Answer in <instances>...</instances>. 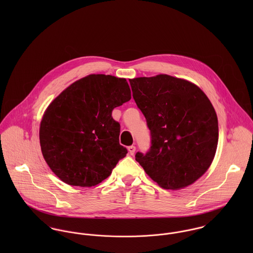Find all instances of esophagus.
Here are the masks:
<instances>
[{
  "label": "esophagus",
  "instance_id": "obj_1",
  "mask_svg": "<svg viewBox=\"0 0 253 253\" xmlns=\"http://www.w3.org/2000/svg\"><path fill=\"white\" fill-rule=\"evenodd\" d=\"M127 150H128V152H129L130 155H134V153H135V151H136V147L132 145V146H129V147L127 148Z\"/></svg>",
  "mask_w": 253,
  "mask_h": 253
}]
</instances>
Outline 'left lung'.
<instances>
[{"label": "left lung", "mask_w": 253, "mask_h": 253, "mask_svg": "<svg viewBox=\"0 0 253 253\" xmlns=\"http://www.w3.org/2000/svg\"><path fill=\"white\" fill-rule=\"evenodd\" d=\"M132 96L151 131V149L135 160L164 189L192 185L210 169L218 144V120L195 84L166 74L129 79Z\"/></svg>", "instance_id": "8db88e82"}]
</instances>
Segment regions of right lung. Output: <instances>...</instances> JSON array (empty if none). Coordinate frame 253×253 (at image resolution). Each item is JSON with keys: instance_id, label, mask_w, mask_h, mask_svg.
<instances>
[{"instance_id": "obj_1", "label": "right lung", "mask_w": 253, "mask_h": 253, "mask_svg": "<svg viewBox=\"0 0 253 253\" xmlns=\"http://www.w3.org/2000/svg\"><path fill=\"white\" fill-rule=\"evenodd\" d=\"M131 98L126 79L90 74L71 84L45 109L40 124L42 157L64 183L92 187L126 156L112 111Z\"/></svg>"}]
</instances>
